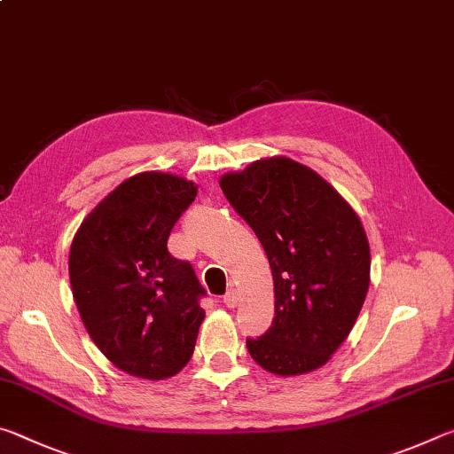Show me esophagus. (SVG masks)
I'll return each mask as SVG.
<instances>
[{
	"label": "esophagus",
	"mask_w": 454,
	"mask_h": 454,
	"mask_svg": "<svg viewBox=\"0 0 454 454\" xmlns=\"http://www.w3.org/2000/svg\"><path fill=\"white\" fill-rule=\"evenodd\" d=\"M224 304L228 306V309H236V304H238V294H236V290H230V292H226V294H224Z\"/></svg>",
	"instance_id": "34e87169"
}]
</instances>
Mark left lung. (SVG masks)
<instances>
[{
  "label": "left lung",
  "instance_id": "1",
  "mask_svg": "<svg viewBox=\"0 0 454 454\" xmlns=\"http://www.w3.org/2000/svg\"><path fill=\"white\" fill-rule=\"evenodd\" d=\"M230 206L258 236L274 278V320L246 338L256 363L280 376L310 372L347 340L371 282L364 228L310 168L268 158L222 176Z\"/></svg>",
  "mask_w": 454,
  "mask_h": 454
}]
</instances>
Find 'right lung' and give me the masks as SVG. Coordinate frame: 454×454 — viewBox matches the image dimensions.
<instances>
[{
  "mask_svg": "<svg viewBox=\"0 0 454 454\" xmlns=\"http://www.w3.org/2000/svg\"><path fill=\"white\" fill-rule=\"evenodd\" d=\"M196 186L162 172L121 182L82 222L70 250L74 301L96 347L120 371L160 380L192 358L206 290L168 252Z\"/></svg>",
  "mask_w": 454,
  "mask_h": 454,
  "instance_id": "add662e5",
  "label": "right lung"
}]
</instances>
